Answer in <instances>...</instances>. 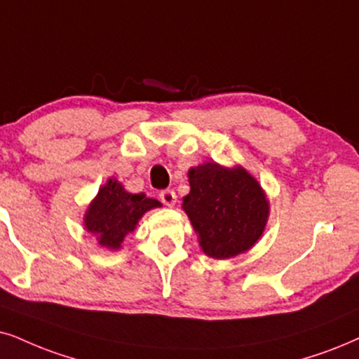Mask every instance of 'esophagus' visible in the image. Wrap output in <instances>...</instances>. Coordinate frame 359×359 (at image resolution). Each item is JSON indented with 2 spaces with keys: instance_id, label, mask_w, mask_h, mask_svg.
Returning a JSON list of instances; mask_svg holds the SVG:
<instances>
[{
  "instance_id": "34e87169",
  "label": "esophagus",
  "mask_w": 359,
  "mask_h": 359,
  "mask_svg": "<svg viewBox=\"0 0 359 359\" xmlns=\"http://www.w3.org/2000/svg\"><path fill=\"white\" fill-rule=\"evenodd\" d=\"M158 198H161V202L164 203V205H167V207L175 205V202H177V195H175L174 190H170V189L162 190V192L158 194Z\"/></svg>"
}]
</instances>
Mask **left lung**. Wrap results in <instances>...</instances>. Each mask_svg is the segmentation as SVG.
<instances>
[{"label": "left lung", "instance_id": "left-lung-1", "mask_svg": "<svg viewBox=\"0 0 359 359\" xmlns=\"http://www.w3.org/2000/svg\"><path fill=\"white\" fill-rule=\"evenodd\" d=\"M190 194L184 210L212 258H230L252 248L265 229L269 201L253 177L215 162L189 172Z\"/></svg>", "mask_w": 359, "mask_h": 359}]
</instances>
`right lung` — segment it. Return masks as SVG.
Wrapping results in <instances>:
<instances>
[{"label":"right lung","instance_id":"add662e5","mask_svg":"<svg viewBox=\"0 0 359 359\" xmlns=\"http://www.w3.org/2000/svg\"><path fill=\"white\" fill-rule=\"evenodd\" d=\"M158 205L161 202L156 198L126 192L117 180L111 179L86 212V230L96 235L99 245L116 250L126 235L135 229L140 217Z\"/></svg>","mask_w":359,"mask_h":359}]
</instances>
